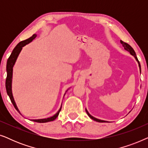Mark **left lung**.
I'll return each instance as SVG.
<instances>
[{
	"instance_id": "obj_1",
	"label": "left lung",
	"mask_w": 148,
	"mask_h": 148,
	"mask_svg": "<svg viewBox=\"0 0 148 148\" xmlns=\"http://www.w3.org/2000/svg\"><path fill=\"white\" fill-rule=\"evenodd\" d=\"M121 43L122 44L123 46V47H124V48H125V50H127V51L130 52V54H131V55H133V56H135V59H136V60H137V61L138 62V63H139V69H140V71H141V65H140V64H139V62L138 59H137V56H136V54H135V52L134 51V50L133 49V48L131 47V46L130 45H129V44H128L127 43H126V42H125L122 41V40H121ZM86 112H87V114H88V116H90L91 119H93V120H94V121H97V122H100V123H104V122H106V121H105L100 120V119H96V118H95V117L92 116V115H90V114H89V112H88V111H87V110H86Z\"/></svg>"
}]
</instances>
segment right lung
Returning a JSON list of instances; mask_svg holds the SVG:
<instances>
[{
    "label": "right lung",
    "mask_w": 148,
    "mask_h": 148,
    "mask_svg": "<svg viewBox=\"0 0 148 148\" xmlns=\"http://www.w3.org/2000/svg\"><path fill=\"white\" fill-rule=\"evenodd\" d=\"M36 37V34H34L32 37L28 38V39L23 40V41L20 42L19 43L15 46V48H14L11 54L10 55V56L7 60V78H6V83H5L6 90H7V94L9 95L10 100H11L12 104H13L14 107H15L16 110H17L19 112V110H18L17 106H16L15 101H14L13 95H12V92H11V82H12V75H13V67L14 64H15V62L16 61V60H17L18 55H19L20 52H21L22 47H23L24 46L26 45V44H29V42H31ZM60 110H61V107H60V110L58 111V112L56 113V114H54V116L50 117V118L44 119H38V120H32V121H34V122H37V123H47V122H50V121H54V119H56V118H57V116H58V114H59Z\"/></svg>",
    "instance_id": "add662e5"
}]
</instances>
